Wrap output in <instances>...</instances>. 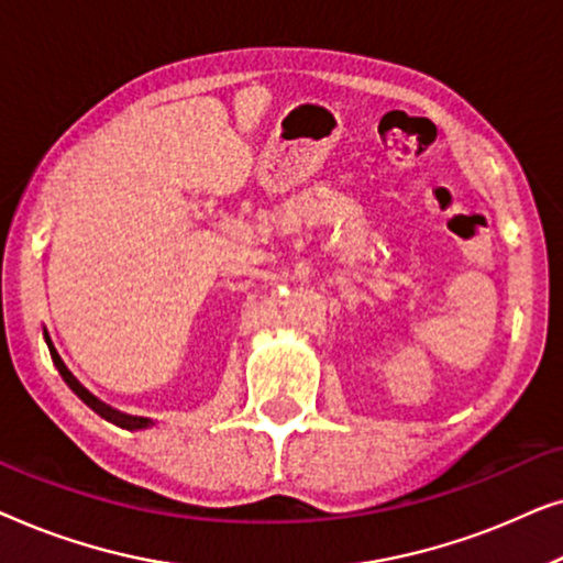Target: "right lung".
Listing matches in <instances>:
<instances>
[{
  "label": "right lung",
  "mask_w": 563,
  "mask_h": 563,
  "mask_svg": "<svg viewBox=\"0 0 563 563\" xmlns=\"http://www.w3.org/2000/svg\"><path fill=\"white\" fill-rule=\"evenodd\" d=\"M45 343H48V351H51V358H53V364H56V368H58V374H60V379L66 382V387L74 391L76 397L81 399L84 405L89 407L91 412H97L99 418H104L107 422H112V426H118V428H122V430H145V428H151L153 426V420H148V418H133V415H125V412H118V410H112V407H107L104 402H99V399L95 397V395H89L87 389L81 387L79 382H76V376L68 372L66 368V364H64V358L58 356V351H56V345L51 343V338H48V330H45Z\"/></svg>",
  "instance_id": "right-lung-1"
}]
</instances>
